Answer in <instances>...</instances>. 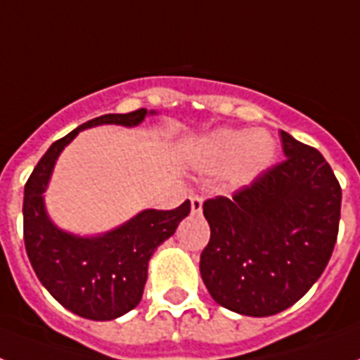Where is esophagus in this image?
Instances as JSON below:
<instances>
[{
    "mask_svg": "<svg viewBox=\"0 0 360 360\" xmlns=\"http://www.w3.org/2000/svg\"><path fill=\"white\" fill-rule=\"evenodd\" d=\"M190 207H192V212H194V214H200L201 207H203V200H201V195H198V194L190 195Z\"/></svg>",
    "mask_w": 360,
    "mask_h": 360,
    "instance_id": "esophagus-1",
    "label": "esophagus"
}]
</instances>
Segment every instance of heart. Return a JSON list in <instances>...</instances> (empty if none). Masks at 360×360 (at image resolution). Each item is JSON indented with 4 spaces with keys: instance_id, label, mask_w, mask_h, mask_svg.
<instances>
[{
    "instance_id": "obj_1",
    "label": "heart",
    "mask_w": 360,
    "mask_h": 360,
    "mask_svg": "<svg viewBox=\"0 0 360 360\" xmlns=\"http://www.w3.org/2000/svg\"><path fill=\"white\" fill-rule=\"evenodd\" d=\"M274 155V140L262 131L221 129L201 142L198 162L209 172L229 168L227 179L233 185H246L270 166Z\"/></svg>"
}]
</instances>
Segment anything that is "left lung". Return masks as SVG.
Here are the masks:
<instances>
[{
    "instance_id": "obj_1",
    "label": "left lung",
    "mask_w": 360,
    "mask_h": 360,
    "mask_svg": "<svg viewBox=\"0 0 360 360\" xmlns=\"http://www.w3.org/2000/svg\"><path fill=\"white\" fill-rule=\"evenodd\" d=\"M286 159L231 198L203 203L210 240L200 270L216 303L271 316L302 300L337 242L342 188L323 155L281 131Z\"/></svg>"
}]
</instances>
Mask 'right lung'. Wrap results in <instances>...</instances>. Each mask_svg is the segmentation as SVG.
Returning a JSON list of instances; mask_svg holds the SVG:
<instances>
[{
  "instance_id": "1",
  "label": "right lung",
  "mask_w": 360,
  "mask_h": 360,
  "mask_svg": "<svg viewBox=\"0 0 360 360\" xmlns=\"http://www.w3.org/2000/svg\"><path fill=\"white\" fill-rule=\"evenodd\" d=\"M148 110L103 114L51 144L34 166L23 190V242L34 274L64 309L89 320H114L139 305L148 262L157 246L188 216L190 201L172 210H142L133 220L101 236L81 238L51 224L44 190L55 160L79 131L99 124L139 125Z\"/></svg>"
}]
</instances>
